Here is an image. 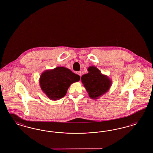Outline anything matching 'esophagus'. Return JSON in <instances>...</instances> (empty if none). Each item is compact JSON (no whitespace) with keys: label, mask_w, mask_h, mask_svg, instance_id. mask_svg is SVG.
I'll use <instances>...</instances> for the list:
<instances>
[{"label":"esophagus","mask_w":153,"mask_h":153,"mask_svg":"<svg viewBox=\"0 0 153 153\" xmlns=\"http://www.w3.org/2000/svg\"><path fill=\"white\" fill-rule=\"evenodd\" d=\"M77 74H79V76H80V77H81V71H79V72H77Z\"/></svg>","instance_id":"34e87169"}]
</instances>
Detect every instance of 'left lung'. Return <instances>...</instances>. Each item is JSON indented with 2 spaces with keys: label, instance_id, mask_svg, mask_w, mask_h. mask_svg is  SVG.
<instances>
[{
  "label": "left lung",
  "instance_id": "obj_1",
  "mask_svg": "<svg viewBox=\"0 0 153 153\" xmlns=\"http://www.w3.org/2000/svg\"><path fill=\"white\" fill-rule=\"evenodd\" d=\"M88 73L83 74L81 80L90 98L97 99L106 93L112 85V80L101 73L95 66H89Z\"/></svg>",
  "mask_w": 153,
  "mask_h": 153
}]
</instances>
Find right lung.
Here are the masks:
<instances>
[{
    "instance_id": "obj_1",
    "label": "right lung",
    "mask_w": 153,
    "mask_h": 153,
    "mask_svg": "<svg viewBox=\"0 0 153 153\" xmlns=\"http://www.w3.org/2000/svg\"><path fill=\"white\" fill-rule=\"evenodd\" d=\"M80 79V76L73 73L70 69L58 66L44 71L39 81L42 91L49 99L57 100L65 96L68 89L72 84Z\"/></svg>"
}]
</instances>
